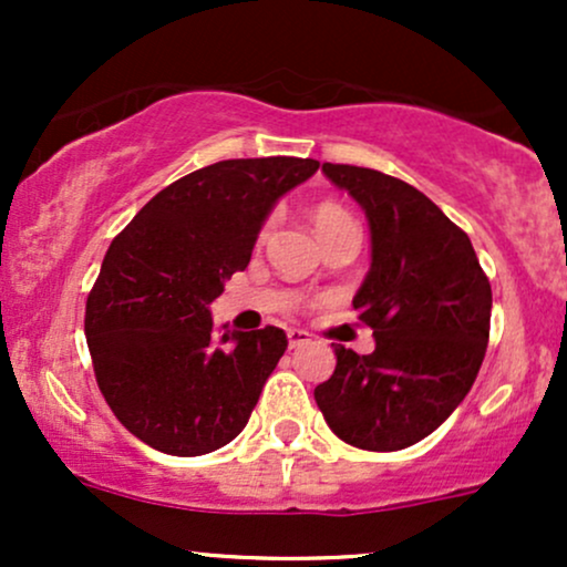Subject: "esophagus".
<instances>
[{
	"label": "esophagus",
	"mask_w": 567,
	"mask_h": 567,
	"mask_svg": "<svg viewBox=\"0 0 567 567\" xmlns=\"http://www.w3.org/2000/svg\"><path fill=\"white\" fill-rule=\"evenodd\" d=\"M309 341H311V336L306 333V330H301V328H290V330H288V343H290V349L303 347V343H309Z\"/></svg>",
	"instance_id": "1"
}]
</instances>
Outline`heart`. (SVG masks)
<instances>
[{
    "mask_svg": "<svg viewBox=\"0 0 567 567\" xmlns=\"http://www.w3.org/2000/svg\"><path fill=\"white\" fill-rule=\"evenodd\" d=\"M311 220H315V229H324V226L341 224V220H351V218L343 207L333 205V202H322V205H317L315 213H311Z\"/></svg>",
    "mask_w": 567,
    "mask_h": 567,
    "instance_id": "obj_1",
    "label": "heart"
}]
</instances>
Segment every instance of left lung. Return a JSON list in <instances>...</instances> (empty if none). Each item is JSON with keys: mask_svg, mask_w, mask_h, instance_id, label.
<instances>
[{"mask_svg": "<svg viewBox=\"0 0 567 567\" xmlns=\"http://www.w3.org/2000/svg\"><path fill=\"white\" fill-rule=\"evenodd\" d=\"M322 173L365 210L370 269L351 306L375 349L336 343L317 408L349 445L402 451L470 394L491 333V282L470 237L419 188L370 167L324 162Z\"/></svg>", "mask_w": 567, "mask_h": 567, "instance_id": "left-lung-1", "label": "left lung"}]
</instances>
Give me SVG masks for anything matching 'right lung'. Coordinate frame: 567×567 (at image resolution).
<instances>
[{"mask_svg": "<svg viewBox=\"0 0 567 567\" xmlns=\"http://www.w3.org/2000/svg\"><path fill=\"white\" fill-rule=\"evenodd\" d=\"M320 162L226 159L162 188L114 237L84 311L95 379L130 434L205 455L243 432L285 330H213L210 303L250 264L266 218Z\"/></svg>", "mask_w": 567, "mask_h": 567, "instance_id": "obj_1", "label": "right lung"}]
</instances>
